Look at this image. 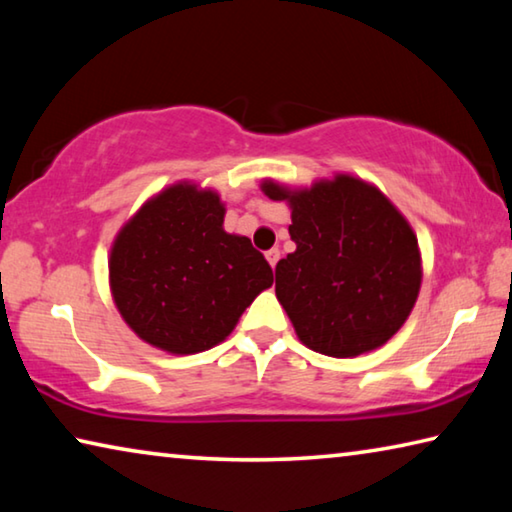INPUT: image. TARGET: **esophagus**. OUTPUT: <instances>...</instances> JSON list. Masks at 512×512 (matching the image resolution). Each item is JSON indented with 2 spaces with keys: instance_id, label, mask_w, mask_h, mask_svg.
Wrapping results in <instances>:
<instances>
[{
  "instance_id": "34e87169",
  "label": "esophagus",
  "mask_w": 512,
  "mask_h": 512,
  "mask_svg": "<svg viewBox=\"0 0 512 512\" xmlns=\"http://www.w3.org/2000/svg\"><path fill=\"white\" fill-rule=\"evenodd\" d=\"M280 250H277V248H271V250H268V253H266V259H268V264H271L273 268H275V264L277 262H280Z\"/></svg>"
}]
</instances>
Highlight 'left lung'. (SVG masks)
<instances>
[{"mask_svg": "<svg viewBox=\"0 0 512 512\" xmlns=\"http://www.w3.org/2000/svg\"><path fill=\"white\" fill-rule=\"evenodd\" d=\"M262 192L291 207L296 250L275 266V296L298 339L327 357L384 345L418 300L422 264L409 221L377 187L352 176Z\"/></svg>", "mask_w": 512, "mask_h": 512, "instance_id": "8db88e82", "label": "left lung"}]
</instances>
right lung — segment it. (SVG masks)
I'll use <instances>...</instances> for the list:
<instances>
[{
	"label": "right lung",
	"instance_id": "1",
	"mask_svg": "<svg viewBox=\"0 0 512 512\" xmlns=\"http://www.w3.org/2000/svg\"><path fill=\"white\" fill-rule=\"evenodd\" d=\"M216 192L178 183L128 221L112 244L110 289L142 341L171 354L214 348L273 271L248 237L223 230Z\"/></svg>",
	"mask_w": 512,
	"mask_h": 512
}]
</instances>
